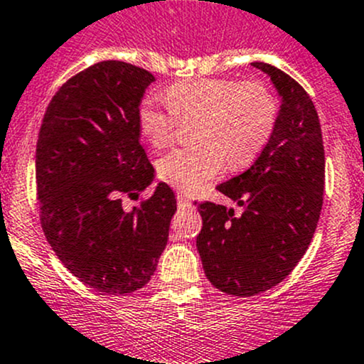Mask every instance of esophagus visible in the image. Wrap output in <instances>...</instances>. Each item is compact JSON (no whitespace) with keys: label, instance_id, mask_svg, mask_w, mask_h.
<instances>
[{"label":"esophagus","instance_id":"esophagus-1","mask_svg":"<svg viewBox=\"0 0 364 364\" xmlns=\"http://www.w3.org/2000/svg\"><path fill=\"white\" fill-rule=\"evenodd\" d=\"M177 201H178V208H189V206H191V201L186 196H183V194H178Z\"/></svg>","mask_w":364,"mask_h":364}]
</instances>
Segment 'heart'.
Returning <instances> with one entry per match:
<instances>
[{
	"mask_svg": "<svg viewBox=\"0 0 364 364\" xmlns=\"http://www.w3.org/2000/svg\"><path fill=\"white\" fill-rule=\"evenodd\" d=\"M166 98L151 95L140 104L139 124L154 147L177 136L181 121H194L198 144L181 147L158 161L163 182L182 193H196L224 171L257 161L274 135L279 100L264 81L198 77L181 81Z\"/></svg>",
	"mask_w": 364,
	"mask_h": 364,
	"instance_id": "b5f03b06",
	"label": "heart"
}]
</instances>
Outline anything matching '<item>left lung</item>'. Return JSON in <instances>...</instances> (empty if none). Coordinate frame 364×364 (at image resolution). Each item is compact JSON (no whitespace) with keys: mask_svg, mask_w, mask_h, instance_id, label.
<instances>
[{"mask_svg":"<svg viewBox=\"0 0 364 364\" xmlns=\"http://www.w3.org/2000/svg\"><path fill=\"white\" fill-rule=\"evenodd\" d=\"M283 97L271 142L245 173L217 187L245 206L194 203L203 218L196 246L205 274L220 291L253 296L276 287L311 245L323 206L324 147L312 99L291 76L265 62Z\"/></svg>","mask_w":364,"mask_h":364,"instance_id":"obj_1","label":"left lung"}]
</instances>
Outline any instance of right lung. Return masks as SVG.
Masks as SVG:
<instances>
[{
	"mask_svg": "<svg viewBox=\"0 0 364 364\" xmlns=\"http://www.w3.org/2000/svg\"><path fill=\"white\" fill-rule=\"evenodd\" d=\"M152 81L128 62H97L57 90L38 134L43 232L71 274L107 295L149 283L177 210L165 182L139 206H123L154 177L139 142V105Z\"/></svg>",
	"mask_w": 364,
	"mask_h": 364,
	"instance_id": "add662e5",
	"label": "right lung"
}]
</instances>
